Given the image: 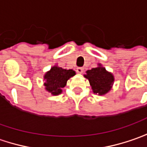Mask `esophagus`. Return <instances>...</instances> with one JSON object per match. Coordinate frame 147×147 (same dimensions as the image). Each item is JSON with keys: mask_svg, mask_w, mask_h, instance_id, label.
<instances>
[{"mask_svg": "<svg viewBox=\"0 0 147 147\" xmlns=\"http://www.w3.org/2000/svg\"><path fill=\"white\" fill-rule=\"evenodd\" d=\"M83 70H84V69L82 68V67H78V68H77V73H78V74H82L83 73Z\"/></svg>", "mask_w": 147, "mask_h": 147, "instance_id": "esophagus-1", "label": "esophagus"}]
</instances>
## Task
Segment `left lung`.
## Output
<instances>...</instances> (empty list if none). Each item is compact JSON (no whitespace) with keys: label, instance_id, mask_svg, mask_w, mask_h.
Here are the masks:
<instances>
[{"label":"left lung","instance_id":"8db88e82","mask_svg":"<svg viewBox=\"0 0 147 147\" xmlns=\"http://www.w3.org/2000/svg\"><path fill=\"white\" fill-rule=\"evenodd\" d=\"M85 77L89 80L94 93H97L98 95L107 93L114 82L113 75L100 66L87 71V75H85Z\"/></svg>","mask_w":147,"mask_h":147}]
</instances>
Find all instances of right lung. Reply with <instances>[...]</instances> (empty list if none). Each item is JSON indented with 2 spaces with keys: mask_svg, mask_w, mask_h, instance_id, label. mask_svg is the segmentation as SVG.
I'll list each match as a JSON object with an SVG mask.
<instances>
[{
  "mask_svg": "<svg viewBox=\"0 0 147 147\" xmlns=\"http://www.w3.org/2000/svg\"><path fill=\"white\" fill-rule=\"evenodd\" d=\"M75 75V72L72 69H64L58 66H54L45 75V87L52 95L61 93L67 81L71 77Z\"/></svg>",
  "mask_w": 147,
  "mask_h": 147,
  "instance_id": "add662e5",
  "label": "right lung"
}]
</instances>
